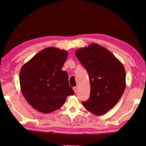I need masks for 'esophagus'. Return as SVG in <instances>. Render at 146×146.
I'll use <instances>...</instances> for the list:
<instances>
[{
	"label": "esophagus",
	"mask_w": 146,
	"mask_h": 146,
	"mask_svg": "<svg viewBox=\"0 0 146 146\" xmlns=\"http://www.w3.org/2000/svg\"><path fill=\"white\" fill-rule=\"evenodd\" d=\"M73 91L75 92V93H76V92H77V87H73Z\"/></svg>",
	"instance_id": "1"
}]
</instances>
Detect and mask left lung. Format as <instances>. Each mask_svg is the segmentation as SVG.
I'll list each match as a JSON object with an SVG mask.
<instances>
[{
    "label": "left lung",
    "instance_id": "8db88e82",
    "mask_svg": "<svg viewBox=\"0 0 146 146\" xmlns=\"http://www.w3.org/2000/svg\"><path fill=\"white\" fill-rule=\"evenodd\" d=\"M75 54L87 70L90 83V97L82 104L93 114H105L124 92L125 68L110 51L95 43L77 49Z\"/></svg>",
    "mask_w": 146,
    "mask_h": 146
}]
</instances>
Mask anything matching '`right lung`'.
I'll use <instances>...</instances> for the list:
<instances>
[{"instance_id":"right-lung-1","label":"right lung","mask_w":146,"mask_h":146,"mask_svg":"<svg viewBox=\"0 0 146 146\" xmlns=\"http://www.w3.org/2000/svg\"><path fill=\"white\" fill-rule=\"evenodd\" d=\"M68 52L49 47L38 52L22 66L21 90L35 109L49 113L59 109L68 96L75 94L68 82V75L61 70Z\"/></svg>"}]
</instances>
